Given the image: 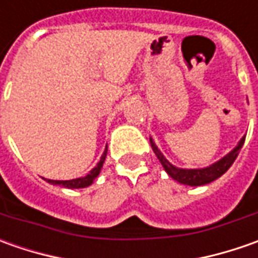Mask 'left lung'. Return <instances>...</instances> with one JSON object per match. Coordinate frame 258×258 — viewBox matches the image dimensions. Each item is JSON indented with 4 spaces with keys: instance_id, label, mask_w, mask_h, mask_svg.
Here are the masks:
<instances>
[{
    "instance_id": "obj_1",
    "label": "left lung",
    "mask_w": 258,
    "mask_h": 258,
    "mask_svg": "<svg viewBox=\"0 0 258 258\" xmlns=\"http://www.w3.org/2000/svg\"><path fill=\"white\" fill-rule=\"evenodd\" d=\"M244 141H245V136H243L237 146L234 148L233 151H230L227 155H224L221 159H218L217 162H214L210 166H205V168H194V169H186V168H178L172 165L166 158L164 154L159 151V148L156 146L155 141L151 138V146L154 149L156 158L159 159V162L164 166L165 172L168 173L173 181L176 182L183 183V185H189V186H201V185H207V183L213 182L215 179H218L221 175L228 171V168L234 164L235 158L240 154V149L243 148Z\"/></svg>"
}]
</instances>
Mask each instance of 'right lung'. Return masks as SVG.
Here are the masks:
<instances>
[{
    "instance_id": "obj_1",
    "label": "right lung",
    "mask_w": 258,
    "mask_h": 258,
    "mask_svg": "<svg viewBox=\"0 0 258 258\" xmlns=\"http://www.w3.org/2000/svg\"><path fill=\"white\" fill-rule=\"evenodd\" d=\"M106 155H107V145L104 148V152L100 158V161L96 164L93 169L87 173L86 176H80V178H75V179H67V181H57V179H45L48 183H53V185H60L63 188H69V189H79V188H86V186H90L92 183L96 181V178L99 176V173L102 171L104 164V159H106Z\"/></svg>"
}]
</instances>
